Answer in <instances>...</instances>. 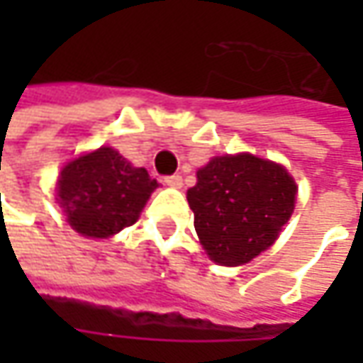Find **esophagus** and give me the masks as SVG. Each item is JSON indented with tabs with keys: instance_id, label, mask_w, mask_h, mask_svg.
Segmentation results:
<instances>
[{
	"instance_id": "34e87169",
	"label": "esophagus",
	"mask_w": 363,
	"mask_h": 363,
	"mask_svg": "<svg viewBox=\"0 0 363 363\" xmlns=\"http://www.w3.org/2000/svg\"><path fill=\"white\" fill-rule=\"evenodd\" d=\"M182 184H184V179H182V175H167L165 177V186H169V188H182Z\"/></svg>"
}]
</instances>
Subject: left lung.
<instances>
[{
    "label": "left lung",
    "instance_id": "obj_1",
    "mask_svg": "<svg viewBox=\"0 0 363 363\" xmlns=\"http://www.w3.org/2000/svg\"><path fill=\"white\" fill-rule=\"evenodd\" d=\"M297 186L285 167L248 153L214 157L188 189L208 257L238 267L267 250L293 214Z\"/></svg>",
    "mask_w": 363,
    "mask_h": 363
}]
</instances>
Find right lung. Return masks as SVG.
I'll return each instance as SVG.
<instances>
[{"label": "right lung", "instance_id": "1", "mask_svg": "<svg viewBox=\"0 0 363 363\" xmlns=\"http://www.w3.org/2000/svg\"><path fill=\"white\" fill-rule=\"evenodd\" d=\"M157 182L111 147L70 161L58 179L68 224L89 238H108L137 222Z\"/></svg>", "mask_w": 363, "mask_h": 363}]
</instances>
